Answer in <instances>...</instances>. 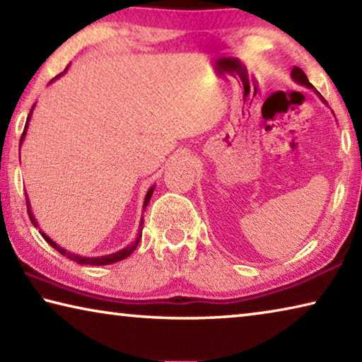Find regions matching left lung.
Returning a JSON list of instances; mask_svg holds the SVG:
<instances>
[{
  "mask_svg": "<svg viewBox=\"0 0 362 362\" xmlns=\"http://www.w3.org/2000/svg\"><path fill=\"white\" fill-rule=\"evenodd\" d=\"M291 76H292V79H293V81H296V83L302 84V86H306V88H308V89H315V86L308 81V78H306V75L303 73V70H302V69H298V66H293L292 71H291ZM315 93L321 97V100H322L324 103H326V100L322 99V95H321L320 93H317L316 89H315Z\"/></svg>",
  "mask_w": 362,
  "mask_h": 362,
  "instance_id": "8db88e82",
  "label": "left lung"
}]
</instances>
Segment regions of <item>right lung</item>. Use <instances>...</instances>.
Segmentation results:
<instances>
[{
  "label": "right lung",
  "mask_w": 362,
  "mask_h": 362,
  "mask_svg": "<svg viewBox=\"0 0 362 362\" xmlns=\"http://www.w3.org/2000/svg\"><path fill=\"white\" fill-rule=\"evenodd\" d=\"M66 69H69V66H66ZM66 69L60 73V75H57L56 78H52L51 79V83L54 81V79H57V78H60L64 75V73L66 71ZM33 108H35V105L32 107V110H30V113H28V118H27V122H25V129H23V134H22V137H21V145H22V142L23 140H25V134H27V129H28V122H30V118H32V113H33ZM153 192H155V185H153L148 192H146V196H145V201H144V209L146 206H148V203H150V199H151V194H153ZM27 196V194H25ZM27 211H28V217H30V220H32V223L36 226V228H38V222H36V218H35V216H33V212H32V207H30V201H28V196H27ZM142 225H144V218L140 220V228H139V235H137V238H136V241H134L132 244H129V246H126L124 249H121V250H118V252H113V254H108V255H102V257H83V255H78V254H75V252H70V250H66V249H64V247H60L57 243H54L51 238H49L45 231H42L41 228H40V233H41V236L45 238V240L51 244V246L56 249V250H59L60 254L62 255H65L66 259H70V260H73V262H76V263H79V265H110V263H116V262H119V260H124L126 257H129L134 250H136V247H137V244L140 243V238H142Z\"/></svg>",
  "instance_id": "right-lung-1"
}]
</instances>
